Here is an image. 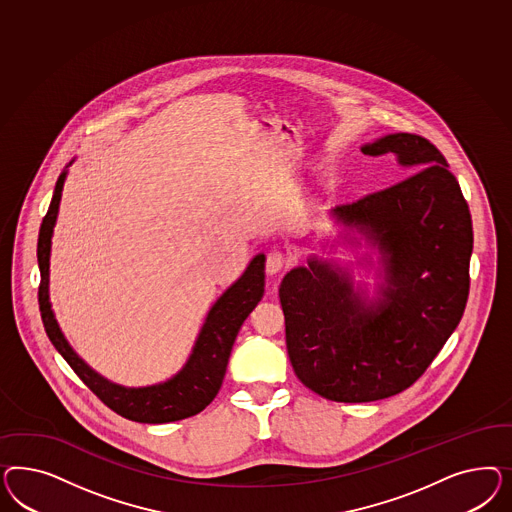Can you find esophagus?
Segmentation results:
<instances>
[{"instance_id":"esophagus-1","label":"esophagus","mask_w":512,"mask_h":512,"mask_svg":"<svg viewBox=\"0 0 512 512\" xmlns=\"http://www.w3.org/2000/svg\"><path fill=\"white\" fill-rule=\"evenodd\" d=\"M285 264H287V257H285L283 251H279V249H270L268 251V255H266V272H268V276L279 274L285 268Z\"/></svg>"}]
</instances>
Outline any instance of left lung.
Masks as SVG:
<instances>
[{
    "mask_svg": "<svg viewBox=\"0 0 512 512\" xmlns=\"http://www.w3.org/2000/svg\"><path fill=\"white\" fill-rule=\"evenodd\" d=\"M362 152L394 155L413 172L332 210L381 249V296L366 304L345 274L317 259L279 287L296 377L332 402H375L411 387L460 323L469 295L473 225L445 155L413 133L387 135Z\"/></svg>",
    "mask_w": 512,
    "mask_h": 512,
    "instance_id": "left-lung-1",
    "label": "left lung"
}]
</instances>
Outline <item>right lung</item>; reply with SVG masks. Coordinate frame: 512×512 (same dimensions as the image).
I'll use <instances>...</instances> for the list:
<instances>
[{"mask_svg":"<svg viewBox=\"0 0 512 512\" xmlns=\"http://www.w3.org/2000/svg\"><path fill=\"white\" fill-rule=\"evenodd\" d=\"M65 172L60 174L54 197L48 206L47 216L39 231L37 261L41 270L39 283V310L47 330L48 340L58 349L67 364L82 379V383L105 403L114 413L127 420L142 424H163L174 420L187 419L212 402L221 388L227 364L231 357L236 334L249 313L259 304L264 295V255H257L244 276L221 296L208 313L202 326L199 340L195 343L193 355L187 360L186 368L174 379L146 388H124L109 383L101 375L90 370L69 343L63 338L54 313L48 302V259H50V238L58 216V206L62 199Z\"/></svg>","mask_w":512,"mask_h":512,"instance_id":"1","label":"right lung"}]
</instances>
